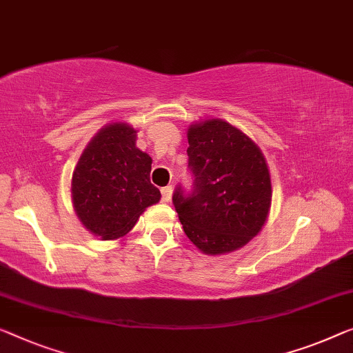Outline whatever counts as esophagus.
Instances as JSON below:
<instances>
[{"label": "esophagus", "instance_id": "esophagus-1", "mask_svg": "<svg viewBox=\"0 0 353 353\" xmlns=\"http://www.w3.org/2000/svg\"><path fill=\"white\" fill-rule=\"evenodd\" d=\"M171 196H172V187L171 185L161 188V199H163V201L170 203L171 201Z\"/></svg>", "mask_w": 353, "mask_h": 353}]
</instances>
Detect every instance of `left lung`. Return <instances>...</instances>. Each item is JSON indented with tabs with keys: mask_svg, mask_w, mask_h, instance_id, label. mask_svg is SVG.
Listing matches in <instances>:
<instances>
[{
	"mask_svg": "<svg viewBox=\"0 0 353 353\" xmlns=\"http://www.w3.org/2000/svg\"><path fill=\"white\" fill-rule=\"evenodd\" d=\"M190 193L172 204L187 238L206 255L238 250L260 233L271 208V176L260 147L222 119L190 125Z\"/></svg>",
	"mask_w": 353,
	"mask_h": 353,
	"instance_id": "8db88e82",
	"label": "left lung"
}]
</instances>
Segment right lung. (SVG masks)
I'll use <instances>...</instances> for the list:
<instances>
[{"mask_svg":"<svg viewBox=\"0 0 353 353\" xmlns=\"http://www.w3.org/2000/svg\"><path fill=\"white\" fill-rule=\"evenodd\" d=\"M136 131L106 125L79 159L71 181L72 206L83 227L104 241L122 238L161 193L150 183L152 159L136 147Z\"/></svg>","mask_w":353,"mask_h":353,"instance_id":"1","label":"right lung"}]
</instances>
